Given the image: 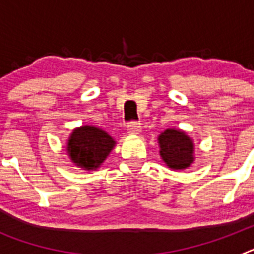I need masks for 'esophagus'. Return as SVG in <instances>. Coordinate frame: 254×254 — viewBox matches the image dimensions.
Wrapping results in <instances>:
<instances>
[{
    "label": "esophagus",
    "instance_id": "esophagus-1",
    "mask_svg": "<svg viewBox=\"0 0 254 254\" xmlns=\"http://www.w3.org/2000/svg\"><path fill=\"white\" fill-rule=\"evenodd\" d=\"M127 132L129 134H138L141 132V125L137 122H131L127 126Z\"/></svg>",
    "mask_w": 254,
    "mask_h": 254
}]
</instances>
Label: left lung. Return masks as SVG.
Segmentation results:
<instances>
[{
	"mask_svg": "<svg viewBox=\"0 0 254 254\" xmlns=\"http://www.w3.org/2000/svg\"><path fill=\"white\" fill-rule=\"evenodd\" d=\"M160 156L172 169H186L193 163L194 145L186 132L168 128L158 137Z\"/></svg>",
	"mask_w": 254,
	"mask_h": 254,
	"instance_id": "left-lung-1",
	"label": "left lung"
}]
</instances>
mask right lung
I'll return each mask as SVG.
<instances>
[{
    "mask_svg": "<svg viewBox=\"0 0 254 254\" xmlns=\"http://www.w3.org/2000/svg\"><path fill=\"white\" fill-rule=\"evenodd\" d=\"M116 145L105 131L94 126L73 129L67 141V152L75 165L85 170L99 168Z\"/></svg>",
    "mask_w": 254,
    "mask_h": 254,
    "instance_id": "add662e5",
    "label": "right lung"
}]
</instances>
